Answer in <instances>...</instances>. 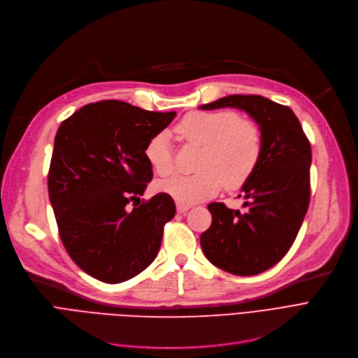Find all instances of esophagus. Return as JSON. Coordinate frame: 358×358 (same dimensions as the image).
Instances as JSON below:
<instances>
[{
    "label": "esophagus",
    "instance_id": "esophagus-1",
    "mask_svg": "<svg viewBox=\"0 0 358 358\" xmlns=\"http://www.w3.org/2000/svg\"><path fill=\"white\" fill-rule=\"evenodd\" d=\"M191 208V206L189 203H182V202H176V210H178V213H186Z\"/></svg>",
    "mask_w": 358,
    "mask_h": 358
}]
</instances>
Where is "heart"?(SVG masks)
<instances>
[{"label":"heart","mask_w":358,"mask_h":358,"mask_svg":"<svg viewBox=\"0 0 358 358\" xmlns=\"http://www.w3.org/2000/svg\"><path fill=\"white\" fill-rule=\"evenodd\" d=\"M175 131L179 137L202 145L194 175H178L159 183L160 191L182 203L214 196L221 186L237 189L252 176L262 152V134L252 119L231 110L191 112ZM145 159L162 176L175 170L170 134L160 131L145 145Z\"/></svg>","instance_id":"1"}]
</instances>
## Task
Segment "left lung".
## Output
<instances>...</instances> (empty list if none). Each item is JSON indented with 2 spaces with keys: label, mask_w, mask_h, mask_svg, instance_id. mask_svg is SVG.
Masks as SVG:
<instances>
[{
  "label": "left lung",
  "mask_w": 358,
  "mask_h": 358,
  "mask_svg": "<svg viewBox=\"0 0 358 358\" xmlns=\"http://www.w3.org/2000/svg\"><path fill=\"white\" fill-rule=\"evenodd\" d=\"M245 110L262 134V152L243 183L241 210L211 202L213 223L199 237L207 259L234 275H257L292 248L310 201L312 150L294 112L257 94H231L199 109Z\"/></svg>",
  "instance_id": "1"
}]
</instances>
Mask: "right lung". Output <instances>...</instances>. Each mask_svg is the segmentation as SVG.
I'll return each mask as SVG.
<instances>
[{
	"label": "right lung",
	"instance_id": "right-lung-1",
	"mask_svg": "<svg viewBox=\"0 0 358 358\" xmlns=\"http://www.w3.org/2000/svg\"><path fill=\"white\" fill-rule=\"evenodd\" d=\"M175 116L101 100L58 128L48 175L50 206L68 255L99 281H127L157 257L175 201L167 194L140 206L135 201L152 178L145 145Z\"/></svg>",
	"mask_w": 358,
	"mask_h": 358
}]
</instances>
